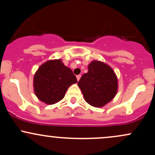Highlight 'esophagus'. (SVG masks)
<instances>
[{"mask_svg":"<svg viewBox=\"0 0 155 155\" xmlns=\"http://www.w3.org/2000/svg\"><path fill=\"white\" fill-rule=\"evenodd\" d=\"M81 75H80V74H79V75H77V76H76V79H77V81H79V79H80V78H81Z\"/></svg>","mask_w":155,"mask_h":155,"instance_id":"1","label":"esophagus"}]
</instances>
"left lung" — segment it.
I'll list each match as a JSON object with an SVG mask.
<instances>
[{
    "instance_id": "obj_1",
    "label": "left lung",
    "mask_w": 155,
    "mask_h": 155,
    "mask_svg": "<svg viewBox=\"0 0 155 155\" xmlns=\"http://www.w3.org/2000/svg\"><path fill=\"white\" fill-rule=\"evenodd\" d=\"M85 101L94 107H102L116 95L118 84L114 72L108 65L92 61L88 72L78 82Z\"/></svg>"
}]
</instances>
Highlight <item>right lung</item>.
I'll list each match as a JSON object with an SVG mask.
<instances>
[{
	"instance_id": "right-lung-1",
	"label": "right lung",
	"mask_w": 155,
	"mask_h": 155,
	"mask_svg": "<svg viewBox=\"0 0 155 155\" xmlns=\"http://www.w3.org/2000/svg\"><path fill=\"white\" fill-rule=\"evenodd\" d=\"M77 82L76 76L61 60H49L38 68L33 80L35 95L42 102L54 104L63 98L68 88Z\"/></svg>"
}]
</instances>
